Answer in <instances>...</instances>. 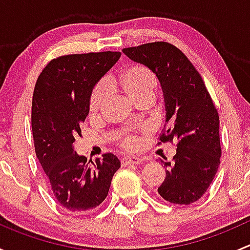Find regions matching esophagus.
<instances>
[{"mask_svg": "<svg viewBox=\"0 0 250 250\" xmlns=\"http://www.w3.org/2000/svg\"><path fill=\"white\" fill-rule=\"evenodd\" d=\"M123 166H128V165H139L140 162H143V158L138 157V156H125L121 160Z\"/></svg>", "mask_w": 250, "mask_h": 250, "instance_id": "34e87169", "label": "esophagus"}]
</instances>
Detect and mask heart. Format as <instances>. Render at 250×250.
<instances>
[{
    "label": "heart",
    "instance_id": "b5f03b06",
    "mask_svg": "<svg viewBox=\"0 0 250 250\" xmlns=\"http://www.w3.org/2000/svg\"><path fill=\"white\" fill-rule=\"evenodd\" d=\"M121 81H122V85L127 94L133 99H135L139 95L145 94V93L155 92L156 87H157V81H156L155 75L150 70L140 66V65H135V66L125 69L121 75ZM107 89H109V81L106 78L95 84L89 98L90 111H97L99 109L100 104L106 95ZM120 141L121 145L127 150H134L139 145V138L130 132L125 133Z\"/></svg>",
    "mask_w": 250,
    "mask_h": 250
}]
</instances>
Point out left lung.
I'll return each mask as SVG.
<instances>
[{
  "label": "left lung",
  "instance_id": "obj_1",
  "mask_svg": "<svg viewBox=\"0 0 250 250\" xmlns=\"http://www.w3.org/2000/svg\"><path fill=\"white\" fill-rule=\"evenodd\" d=\"M122 52L147 67L162 87L166 125L160 143L176 141L172 162L158 188L162 198L174 204H191L208 190L220 166L219 115L202 77L179 48L168 42H151Z\"/></svg>",
  "mask_w": 250,
  "mask_h": 250
}]
</instances>
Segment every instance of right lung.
<instances>
[{
    "instance_id": "obj_1",
    "label": "right lung",
    "mask_w": 250,
    "mask_h": 250,
    "mask_svg": "<svg viewBox=\"0 0 250 250\" xmlns=\"http://www.w3.org/2000/svg\"><path fill=\"white\" fill-rule=\"evenodd\" d=\"M120 52L62 55L40 74L32 95L31 125L36 156L57 202L67 213L97 208L109 193L121 162L113 153L87 162L74 150L89 113L94 85L116 64Z\"/></svg>"
}]
</instances>
